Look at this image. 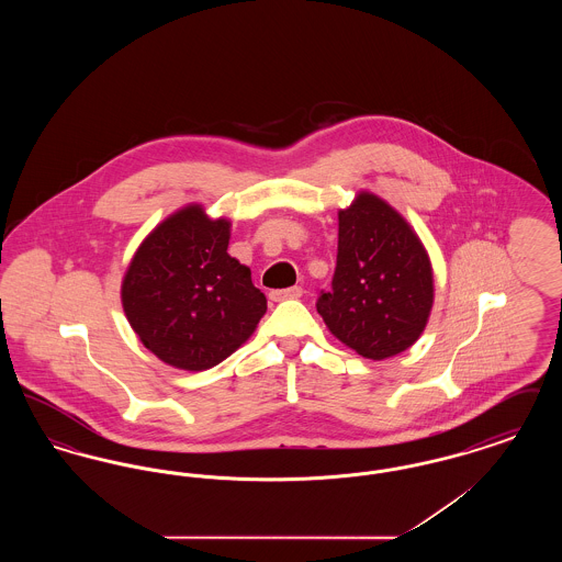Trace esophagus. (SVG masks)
<instances>
[{
  "instance_id": "esophagus-1",
  "label": "esophagus",
  "mask_w": 562,
  "mask_h": 562,
  "mask_svg": "<svg viewBox=\"0 0 562 562\" xmlns=\"http://www.w3.org/2000/svg\"><path fill=\"white\" fill-rule=\"evenodd\" d=\"M303 294L301 286H291V289H282V291H271L269 299L271 301H291V299H299Z\"/></svg>"
}]
</instances>
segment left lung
<instances>
[{"label":"left lung","mask_w":562,"mask_h":562,"mask_svg":"<svg viewBox=\"0 0 562 562\" xmlns=\"http://www.w3.org/2000/svg\"><path fill=\"white\" fill-rule=\"evenodd\" d=\"M333 291L316 307L326 328L369 360L411 348L434 305V269L413 225L390 202L360 189L339 211Z\"/></svg>","instance_id":"8db88e82"}]
</instances>
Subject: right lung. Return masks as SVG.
<instances>
[{
  "label": "right lung",
  "mask_w": 562,
  "mask_h": 562,
  "mask_svg": "<svg viewBox=\"0 0 562 562\" xmlns=\"http://www.w3.org/2000/svg\"><path fill=\"white\" fill-rule=\"evenodd\" d=\"M232 221L198 202L168 214L134 250L122 307L164 364L206 371L241 348L268 312L250 269L227 252Z\"/></svg>",
  "instance_id": "obj_1"
}]
</instances>
